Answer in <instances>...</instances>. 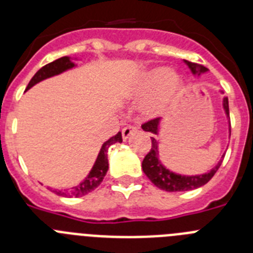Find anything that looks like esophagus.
Returning a JSON list of instances; mask_svg holds the SVG:
<instances>
[{"mask_svg":"<svg viewBox=\"0 0 253 253\" xmlns=\"http://www.w3.org/2000/svg\"><path fill=\"white\" fill-rule=\"evenodd\" d=\"M137 126L135 125H128V126H125L124 129L122 130V135H123V139L126 140L129 137H130L131 134L134 133V131H137Z\"/></svg>","mask_w":253,"mask_h":253,"instance_id":"34e87169","label":"esophagus"}]
</instances>
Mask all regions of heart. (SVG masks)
Returning <instances> with one entry per match:
<instances>
[{
	"mask_svg": "<svg viewBox=\"0 0 253 253\" xmlns=\"http://www.w3.org/2000/svg\"><path fill=\"white\" fill-rule=\"evenodd\" d=\"M184 80L173 72H169L165 67H157L147 71L130 87V95L142 97L149 95L144 111L149 115H158L166 111L182 92Z\"/></svg>",
	"mask_w": 253,
	"mask_h": 253,
	"instance_id": "heart-1",
	"label": "heart"
}]
</instances>
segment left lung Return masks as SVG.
<instances>
[{"label": "left lung", "instance_id": "1", "mask_svg": "<svg viewBox=\"0 0 253 253\" xmlns=\"http://www.w3.org/2000/svg\"><path fill=\"white\" fill-rule=\"evenodd\" d=\"M187 66L190 67V69L193 71V73L199 72V75L205 71H208L205 67L203 66H196L195 63H190L187 60ZM223 107H224L225 114H227L228 119H229V105H228V97H224L223 100ZM231 120V119H229ZM160 118H154V119L148 120L144 124H142V129L146 131H151L153 134H158V126H160ZM229 130H231V122H229ZM152 139V148L151 151L147 153V156L144 157L142 162V169L143 172L146 173L147 177L153 182L158 189L165 190V191H169V193H175V191H187V190H194L198 189V187L203 186L207 182H209L211 180L215 172L218 171V169L222 165V160L219 161L218 165L214 167L213 169H210L208 173L204 175H196V176H181L178 173H173L169 169H167L166 167L163 166L162 163L158 160V142L154 139L153 137H151ZM224 157V156H223Z\"/></svg>", "mask_w": 253, "mask_h": 253}]
</instances>
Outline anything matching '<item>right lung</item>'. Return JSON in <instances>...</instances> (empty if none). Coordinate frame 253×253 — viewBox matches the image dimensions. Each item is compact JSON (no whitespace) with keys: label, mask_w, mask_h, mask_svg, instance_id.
Segmentation results:
<instances>
[{"label":"right lung","mask_w":253,"mask_h":253,"mask_svg":"<svg viewBox=\"0 0 253 253\" xmlns=\"http://www.w3.org/2000/svg\"><path fill=\"white\" fill-rule=\"evenodd\" d=\"M72 67H75V63H72L68 57H62L59 58V59H55L54 62H51V63L45 64V66L42 67V68L35 73L34 77L31 78L28 87H26V90H29L30 87L37 84L38 82L43 81V80L51 77V76L59 75V73L64 72V71L72 68ZM122 142L123 137L122 133L119 131V133L115 134L114 137H111L110 139L106 140V142L102 144L99 156H97V160H96L92 169L90 171L88 176H87L78 186L72 187L71 190H64V191H62V190H53V191H54L57 195L60 196H76V198H78V196H84L86 195V194L91 193L92 190H95L96 187L101 184L105 175H106L107 169H109V161H107V149H109V147H110L111 144H114V143Z\"/></svg>","instance_id":"1"}]
</instances>
